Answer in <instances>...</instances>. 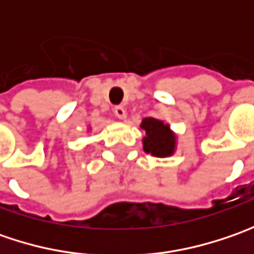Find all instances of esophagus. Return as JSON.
Returning <instances> with one entry per match:
<instances>
[{"mask_svg": "<svg viewBox=\"0 0 254 254\" xmlns=\"http://www.w3.org/2000/svg\"><path fill=\"white\" fill-rule=\"evenodd\" d=\"M114 114H116V117L123 120V119H126V109L123 106H116L114 107Z\"/></svg>", "mask_w": 254, "mask_h": 254, "instance_id": "1", "label": "esophagus"}]
</instances>
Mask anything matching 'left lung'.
<instances>
[{"instance_id":"1","label":"left lung","mask_w":254,"mask_h":254,"mask_svg":"<svg viewBox=\"0 0 254 254\" xmlns=\"http://www.w3.org/2000/svg\"><path fill=\"white\" fill-rule=\"evenodd\" d=\"M141 128L145 130L144 137V151L155 157H168L174 152L175 137L170 131V127L157 119H144Z\"/></svg>"}]
</instances>
